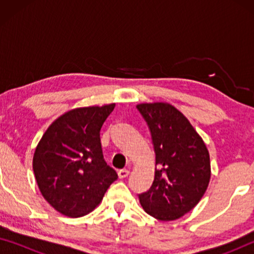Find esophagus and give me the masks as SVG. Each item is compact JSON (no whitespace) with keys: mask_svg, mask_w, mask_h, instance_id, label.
Instances as JSON below:
<instances>
[{"mask_svg":"<svg viewBox=\"0 0 254 254\" xmlns=\"http://www.w3.org/2000/svg\"><path fill=\"white\" fill-rule=\"evenodd\" d=\"M129 175V170L128 169H121L118 171V176H119V178H126Z\"/></svg>","mask_w":254,"mask_h":254,"instance_id":"esophagus-1","label":"esophagus"}]
</instances>
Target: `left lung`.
Listing matches in <instances>:
<instances>
[{
    "label": "left lung",
    "mask_w": 254,
    "mask_h": 254,
    "mask_svg": "<svg viewBox=\"0 0 254 254\" xmlns=\"http://www.w3.org/2000/svg\"><path fill=\"white\" fill-rule=\"evenodd\" d=\"M151 133L154 183L138 194L141 206L159 221L184 216L199 203L210 180L209 152L184 114L168 103L136 106Z\"/></svg>",
    "instance_id": "1"
}]
</instances>
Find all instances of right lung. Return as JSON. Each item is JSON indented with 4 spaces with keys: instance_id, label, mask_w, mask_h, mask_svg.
<instances>
[{
    "instance_id": "right-lung-1",
    "label": "right lung",
    "mask_w": 254,
    "mask_h": 254,
    "mask_svg": "<svg viewBox=\"0 0 254 254\" xmlns=\"http://www.w3.org/2000/svg\"><path fill=\"white\" fill-rule=\"evenodd\" d=\"M116 104L79 107L59 117L41 137L33 172L45 200L69 217L89 214L118 179L107 165L100 129Z\"/></svg>"
}]
</instances>
